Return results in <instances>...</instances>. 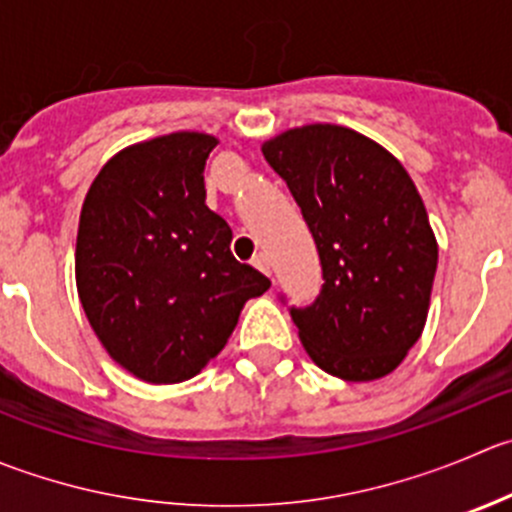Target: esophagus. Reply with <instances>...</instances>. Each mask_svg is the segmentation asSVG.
Listing matches in <instances>:
<instances>
[{"instance_id": "1", "label": "esophagus", "mask_w": 512, "mask_h": 512, "mask_svg": "<svg viewBox=\"0 0 512 512\" xmlns=\"http://www.w3.org/2000/svg\"><path fill=\"white\" fill-rule=\"evenodd\" d=\"M252 265L257 267V270L260 272H265V275H270V260H267V255L265 252H260V255H255V260H252Z\"/></svg>"}]
</instances>
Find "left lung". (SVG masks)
<instances>
[{
    "instance_id": "8db88e82",
    "label": "left lung",
    "mask_w": 512,
    "mask_h": 512,
    "mask_svg": "<svg viewBox=\"0 0 512 512\" xmlns=\"http://www.w3.org/2000/svg\"><path fill=\"white\" fill-rule=\"evenodd\" d=\"M315 237L320 295L290 307L317 367L350 382L385 377L423 335L438 242L405 167L370 137L307 124L262 145Z\"/></svg>"
}]
</instances>
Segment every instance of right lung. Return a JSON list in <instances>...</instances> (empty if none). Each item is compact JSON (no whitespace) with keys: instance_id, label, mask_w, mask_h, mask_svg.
<instances>
[{"instance_id":"right-lung-1","label":"right lung","mask_w":512,"mask_h":512,"mask_svg":"<svg viewBox=\"0 0 512 512\" xmlns=\"http://www.w3.org/2000/svg\"><path fill=\"white\" fill-rule=\"evenodd\" d=\"M215 145L172 132L117 152L79 215L84 315L109 357L152 385L195 377L227 345L245 302L270 287L232 257L230 225L205 205Z\"/></svg>"}]
</instances>
